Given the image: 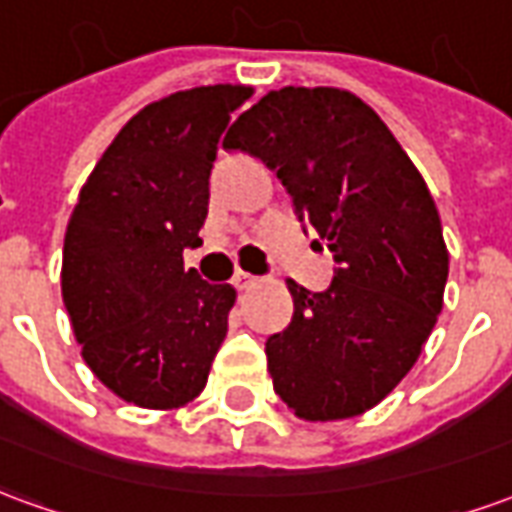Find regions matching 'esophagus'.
I'll return each mask as SVG.
<instances>
[{"mask_svg": "<svg viewBox=\"0 0 512 512\" xmlns=\"http://www.w3.org/2000/svg\"><path fill=\"white\" fill-rule=\"evenodd\" d=\"M255 282H257V279L252 277V274H246V271H235V274H233V285L238 290H246L249 285H255Z\"/></svg>", "mask_w": 512, "mask_h": 512, "instance_id": "34e87169", "label": "esophagus"}]
</instances>
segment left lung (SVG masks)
Returning a JSON list of instances; mask_svg holds the SVG:
<instances>
[{"mask_svg": "<svg viewBox=\"0 0 512 512\" xmlns=\"http://www.w3.org/2000/svg\"><path fill=\"white\" fill-rule=\"evenodd\" d=\"M224 147L277 172L337 263L323 293L288 282L293 318L266 340L274 392L310 422L365 414L414 367L444 304L450 255L425 180L384 120L337 87L271 90Z\"/></svg>", "mask_w": 512, "mask_h": 512, "instance_id": "1", "label": "left lung"}]
</instances>
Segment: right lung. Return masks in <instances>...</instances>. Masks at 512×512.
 Listing matches in <instances>:
<instances>
[{
  "label": "right lung",
  "instance_id": "right-lung-1",
  "mask_svg": "<svg viewBox=\"0 0 512 512\" xmlns=\"http://www.w3.org/2000/svg\"><path fill=\"white\" fill-rule=\"evenodd\" d=\"M244 84L147 104L79 191L62 246V301L95 378L126 403L180 408L200 395L227 334L233 285L183 268L202 244L219 136Z\"/></svg>",
  "mask_w": 512,
  "mask_h": 512
}]
</instances>
